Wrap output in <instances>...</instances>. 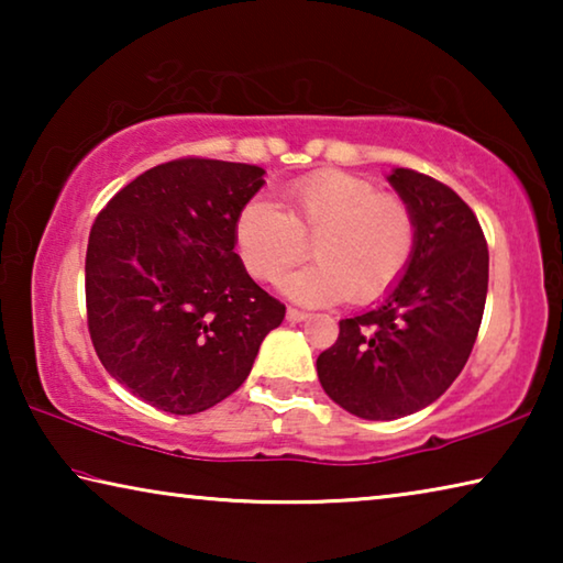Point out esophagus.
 <instances>
[{"label":"esophagus","instance_id":"34e87169","mask_svg":"<svg viewBox=\"0 0 563 563\" xmlns=\"http://www.w3.org/2000/svg\"><path fill=\"white\" fill-rule=\"evenodd\" d=\"M285 318H288L290 322H300V320L308 318V312L298 310V308H288V310H285Z\"/></svg>","mask_w":563,"mask_h":563}]
</instances>
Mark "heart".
<instances>
[{
	"mask_svg": "<svg viewBox=\"0 0 563 563\" xmlns=\"http://www.w3.org/2000/svg\"><path fill=\"white\" fill-rule=\"evenodd\" d=\"M308 241L318 263L290 273L285 292L302 302L367 305L393 290L412 261L415 211L369 178L318 170L285 190V211L255 198L238 213V255L258 280H275L300 263Z\"/></svg>",
	"mask_w": 563,
	"mask_h": 563,
	"instance_id": "b5f03b06",
	"label": "heart"
}]
</instances>
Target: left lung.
Listing matches in <instances>:
<instances>
[{"label":"left lung","mask_w":563,"mask_h":563,"mask_svg":"<svg viewBox=\"0 0 563 563\" xmlns=\"http://www.w3.org/2000/svg\"><path fill=\"white\" fill-rule=\"evenodd\" d=\"M389 184L412 206L417 245L387 300L340 320L320 352L330 399L362 419H397L446 393L472 355L489 285V247L470 206L450 186L412 168Z\"/></svg>","instance_id":"1"}]
</instances>
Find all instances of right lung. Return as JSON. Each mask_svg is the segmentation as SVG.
Segmentation results:
<instances>
[{
  "label": "right lung",
  "mask_w": 563,
  "mask_h": 563,
  "mask_svg": "<svg viewBox=\"0 0 563 563\" xmlns=\"http://www.w3.org/2000/svg\"><path fill=\"white\" fill-rule=\"evenodd\" d=\"M265 170L186 156L103 206L87 247V325L107 373L170 415H196L251 375L285 305L255 285L235 221Z\"/></svg>",
  "instance_id": "right-lung-1"
}]
</instances>
